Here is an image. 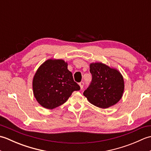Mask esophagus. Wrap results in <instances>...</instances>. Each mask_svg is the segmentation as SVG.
I'll return each mask as SVG.
<instances>
[{"instance_id": "1", "label": "esophagus", "mask_w": 151, "mask_h": 151, "mask_svg": "<svg viewBox=\"0 0 151 151\" xmlns=\"http://www.w3.org/2000/svg\"><path fill=\"white\" fill-rule=\"evenodd\" d=\"M84 83L83 82H80V83H79L80 88H81V89L83 88V87H84Z\"/></svg>"}]
</instances>
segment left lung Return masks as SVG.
Wrapping results in <instances>:
<instances>
[{"mask_svg": "<svg viewBox=\"0 0 151 151\" xmlns=\"http://www.w3.org/2000/svg\"><path fill=\"white\" fill-rule=\"evenodd\" d=\"M89 68L92 81L83 93L88 101L101 108H108L117 104L124 89L121 73L101 62L91 63Z\"/></svg>", "mask_w": 151, "mask_h": 151, "instance_id": "left-lung-1", "label": "left lung"}]
</instances>
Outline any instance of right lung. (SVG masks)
Instances as JSON below:
<instances>
[{"label":"right lung","mask_w":151,"mask_h":151,"mask_svg":"<svg viewBox=\"0 0 151 151\" xmlns=\"http://www.w3.org/2000/svg\"><path fill=\"white\" fill-rule=\"evenodd\" d=\"M35 98L41 106L55 108L68 100L74 91L80 90L72 73L63 60L49 59L37 69L32 81Z\"/></svg>","instance_id":"right-lung-1"}]
</instances>
